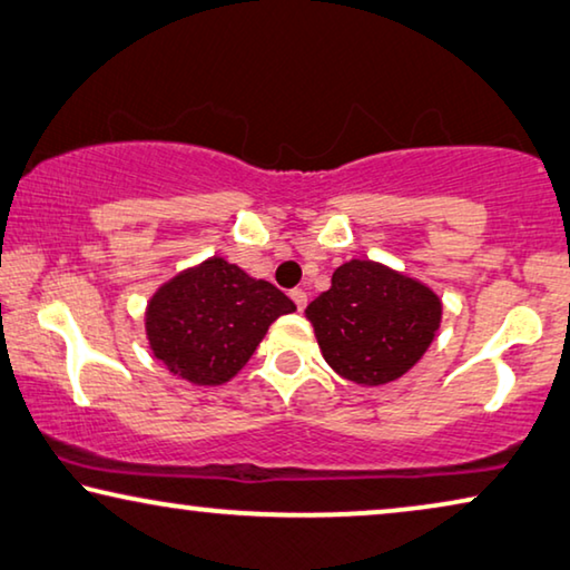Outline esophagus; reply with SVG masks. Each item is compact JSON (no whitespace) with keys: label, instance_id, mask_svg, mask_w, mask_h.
<instances>
[{"label":"esophagus","instance_id":"1","mask_svg":"<svg viewBox=\"0 0 570 570\" xmlns=\"http://www.w3.org/2000/svg\"><path fill=\"white\" fill-rule=\"evenodd\" d=\"M291 298H293L295 305H298V311H303L305 303H308V298H305V293L301 291V287H295V291L291 293Z\"/></svg>","mask_w":570,"mask_h":570}]
</instances>
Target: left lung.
Here are the masks:
<instances>
[{"label": "left lung", "instance_id": "left-lung-1", "mask_svg": "<svg viewBox=\"0 0 570 570\" xmlns=\"http://www.w3.org/2000/svg\"><path fill=\"white\" fill-rule=\"evenodd\" d=\"M305 318L336 375L385 385L424 357L440 332L442 301L406 272L350 259L334 269L332 287L308 303Z\"/></svg>", "mask_w": 570, "mask_h": 570}]
</instances>
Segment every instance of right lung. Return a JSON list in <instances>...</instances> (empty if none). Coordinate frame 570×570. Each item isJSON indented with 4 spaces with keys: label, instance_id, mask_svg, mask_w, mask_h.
I'll return each mask as SVG.
<instances>
[{
    "label": "right lung",
    "instance_id": "obj_1",
    "mask_svg": "<svg viewBox=\"0 0 570 570\" xmlns=\"http://www.w3.org/2000/svg\"><path fill=\"white\" fill-rule=\"evenodd\" d=\"M295 303L267 279L224 257L177 272L146 305V340L171 375L193 385H224L242 370L279 316Z\"/></svg>",
    "mask_w": 570,
    "mask_h": 570
}]
</instances>
